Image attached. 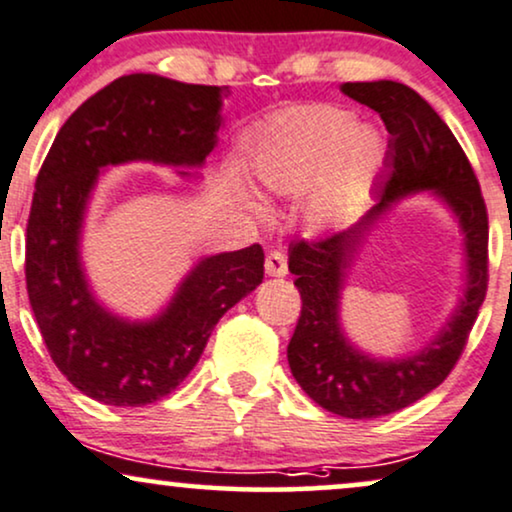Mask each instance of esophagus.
I'll use <instances>...</instances> for the list:
<instances>
[{
	"label": "esophagus",
	"instance_id": "34e87169",
	"mask_svg": "<svg viewBox=\"0 0 512 512\" xmlns=\"http://www.w3.org/2000/svg\"><path fill=\"white\" fill-rule=\"evenodd\" d=\"M264 269H267L269 276H286L288 274L286 252H283L281 248L269 250L267 252V260H264Z\"/></svg>",
	"mask_w": 512,
	"mask_h": 512
}]
</instances>
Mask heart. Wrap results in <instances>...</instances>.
Masks as SVG:
<instances>
[{"label":"heart","instance_id":"heart-1","mask_svg":"<svg viewBox=\"0 0 512 512\" xmlns=\"http://www.w3.org/2000/svg\"><path fill=\"white\" fill-rule=\"evenodd\" d=\"M384 145L348 112L305 104L276 114L255 138V176L269 193L310 190L307 217L315 226H343L365 207L377 181Z\"/></svg>","mask_w":512,"mask_h":512}]
</instances>
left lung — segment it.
<instances>
[{"mask_svg": "<svg viewBox=\"0 0 512 512\" xmlns=\"http://www.w3.org/2000/svg\"><path fill=\"white\" fill-rule=\"evenodd\" d=\"M341 90L384 119L389 150L377 176L381 202L348 231L293 240L288 269L300 291L288 365L307 396L334 415L367 420L398 412L434 391L467 346L489 283V214L477 176L451 128L415 90L393 80L343 83ZM432 187L459 214L468 248V295L449 329L420 356L377 363L357 354L337 326V291L361 233L396 196Z\"/></svg>", "mask_w": 512, "mask_h": 512, "instance_id": "left-lung-1", "label": "left lung"}]
</instances>
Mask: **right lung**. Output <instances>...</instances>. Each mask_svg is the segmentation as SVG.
I'll return each instance as SVG.
<instances>
[{
    "label": "right lung",
    "instance_id": "right-lung-1",
    "mask_svg": "<svg viewBox=\"0 0 512 512\" xmlns=\"http://www.w3.org/2000/svg\"><path fill=\"white\" fill-rule=\"evenodd\" d=\"M226 85L131 73L85 100L61 126L35 181L26 226V288L59 372L104 405L155 403L188 377L212 329L264 279L260 243L202 260L150 324L95 303L78 262L85 202L102 166L152 159L195 166L214 150Z\"/></svg>",
    "mask_w": 512,
    "mask_h": 512
}]
</instances>
